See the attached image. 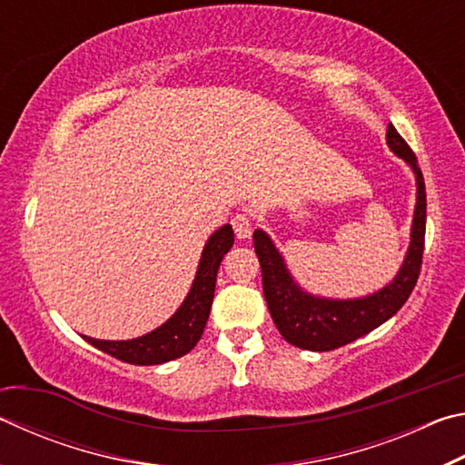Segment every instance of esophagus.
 Masks as SVG:
<instances>
[{
    "label": "esophagus",
    "mask_w": 465,
    "mask_h": 465,
    "mask_svg": "<svg viewBox=\"0 0 465 465\" xmlns=\"http://www.w3.org/2000/svg\"><path fill=\"white\" fill-rule=\"evenodd\" d=\"M232 227L235 235H238V240H246L252 235V215L250 211H238L232 217Z\"/></svg>",
    "instance_id": "1"
}]
</instances>
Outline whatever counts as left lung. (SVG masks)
Listing matches in <instances>:
<instances>
[{"instance_id":"left-lung-1","label":"left lung","mask_w":465,"mask_h":465,"mask_svg":"<svg viewBox=\"0 0 465 465\" xmlns=\"http://www.w3.org/2000/svg\"><path fill=\"white\" fill-rule=\"evenodd\" d=\"M388 145L391 152L402 157L416 174V209L412 222L411 248H408L402 269L388 287L377 291L375 295L363 299H320L299 289L285 269L281 254L264 232L256 230L254 250L262 271L264 299L269 305L272 322L277 324L281 336L289 344L305 351H334L357 338L371 332L390 320L419 281L424 252V230H427V191L424 178L416 162V155L393 124H388Z\"/></svg>"}]
</instances>
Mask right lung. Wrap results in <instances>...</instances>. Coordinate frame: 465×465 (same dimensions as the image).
Instances as JSON below:
<instances>
[{"label":"right lung","mask_w":465,"mask_h":465,"mask_svg":"<svg viewBox=\"0 0 465 465\" xmlns=\"http://www.w3.org/2000/svg\"><path fill=\"white\" fill-rule=\"evenodd\" d=\"M233 246L232 225H223L211 235L204 243L199 271L193 282L191 293L186 295L184 303L172 316L166 324L153 332H149L133 341H96V338L84 336L92 346H96L106 355L131 365H160L186 355L201 341L203 330L207 326L211 303L215 295L217 271L223 256Z\"/></svg>","instance_id":"right-lung-1"}]
</instances>
